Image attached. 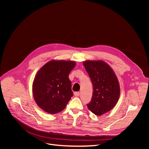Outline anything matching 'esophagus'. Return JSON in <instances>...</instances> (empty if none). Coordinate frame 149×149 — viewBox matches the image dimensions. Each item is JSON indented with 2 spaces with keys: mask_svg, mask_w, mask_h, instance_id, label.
I'll return each instance as SVG.
<instances>
[{
  "mask_svg": "<svg viewBox=\"0 0 149 149\" xmlns=\"http://www.w3.org/2000/svg\"><path fill=\"white\" fill-rule=\"evenodd\" d=\"M79 92H74V95L75 96H79Z\"/></svg>",
  "mask_w": 149,
  "mask_h": 149,
  "instance_id": "esophagus-1",
  "label": "esophagus"
}]
</instances>
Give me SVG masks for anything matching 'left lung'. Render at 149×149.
<instances>
[{
    "label": "left lung",
    "mask_w": 149,
    "mask_h": 149,
    "mask_svg": "<svg viewBox=\"0 0 149 149\" xmlns=\"http://www.w3.org/2000/svg\"><path fill=\"white\" fill-rule=\"evenodd\" d=\"M83 64L93 85L91 101L88 109L96 116L110 111L118 102L120 84L114 71L102 60H86Z\"/></svg>",
    "instance_id": "8db88e82"
}]
</instances>
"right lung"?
Listing matches in <instances>:
<instances>
[{"label": "right lung", "instance_id": "right-lung-1", "mask_svg": "<svg viewBox=\"0 0 149 149\" xmlns=\"http://www.w3.org/2000/svg\"><path fill=\"white\" fill-rule=\"evenodd\" d=\"M75 66L74 61L52 60L38 71L32 93L35 102L43 111L54 114L66 107L73 95L68 76Z\"/></svg>", "mask_w": 149, "mask_h": 149}]
</instances>
